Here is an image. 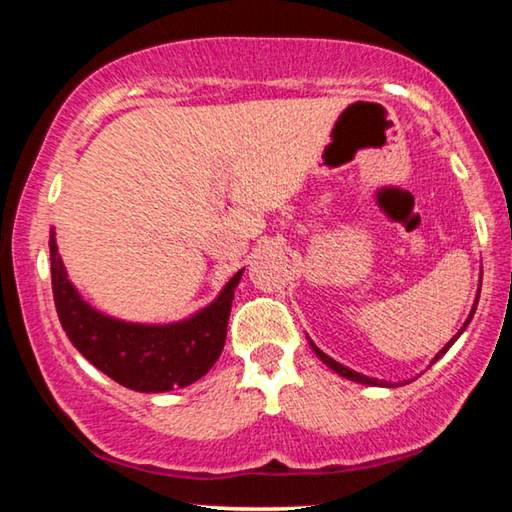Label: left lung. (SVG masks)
Masks as SVG:
<instances>
[{"mask_svg": "<svg viewBox=\"0 0 512 512\" xmlns=\"http://www.w3.org/2000/svg\"><path fill=\"white\" fill-rule=\"evenodd\" d=\"M474 309L476 307H472V314H470V318H467L465 320V325H463V329L467 327V323H470V320H472V316H474ZM463 329H461V332H463ZM461 332H458V334H461ZM458 334L454 336V339L452 341H449L447 345H445V348L443 350H440L438 354H436V359H433V361H438L440 357H443V354L449 350V348H452V343L458 339ZM311 343V341H309ZM311 348H314V352L318 354V357H320V361H323V363H327V366L329 368H332L334 372H339V375L341 377H345V379H352V381H359V384H366V386H393L391 384V381H381V379H372V377H366V375H359V372H354V370H350V368H345V366H341V363L339 361H334L332 357H327V354L325 352H320L318 348H316V345L314 343H311ZM431 361V363H433Z\"/></svg>", "mask_w": 512, "mask_h": 512, "instance_id": "obj_1", "label": "left lung"}]
</instances>
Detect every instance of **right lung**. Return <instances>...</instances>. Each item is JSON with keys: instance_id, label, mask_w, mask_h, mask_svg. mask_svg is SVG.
<instances>
[{"instance_id": "1", "label": "right lung", "mask_w": 512, "mask_h": 512, "mask_svg": "<svg viewBox=\"0 0 512 512\" xmlns=\"http://www.w3.org/2000/svg\"><path fill=\"white\" fill-rule=\"evenodd\" d=\"M51 289L69 341L92 366L117 384L140 393H164L201 379L225 345L235 287L244 271L225 284L221 296L196 316L173 325H133L94 311L69 284L51 232Z\"/></svg>"}]
</instances>
